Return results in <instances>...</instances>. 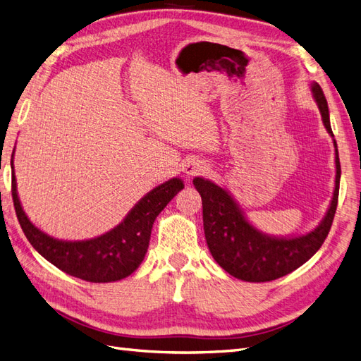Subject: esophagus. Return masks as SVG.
Wrapping results in <instances>:
<instances>
[{
  "instance_id": "obj_1",
  "label": "esophagus",
  "mask_w": 361,
  "mask_h": 361,
  "mask_svg": "<svg viewBox=\"0 0 361 361\" xmlns=\"http://www.w3.org/2000/svg\"><path fill=\"white\" fill-rule=\"evenodd\" d=\"M185 171H187L188 176H195V174H200L206 171V166L202 162L197 161H191L187 164V167H185Z\"/></svg>"
}]
</instances>
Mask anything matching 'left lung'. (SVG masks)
<instances>
[{
	"label": "left lung",
	"mask_w": 361,
	"mask_h": 361,
	"mask_svg": "<svg viewBox=\"0 0 361 361\" xmlns=\"http://www.w3.org/2000/svg\"><path fill=\"white\" fill-rule=\"evenodd\" d=\"M322 122L333 135L329 104L319 84H312ZM334 137V135H333ZM336 147V188L330 209L313 232L297 238H272L256 231L231 195L211 180L195 178L192 182L202 195L203 228L207 247L215 262L228 274L244 281H271L305 264L321 248L333 224L338 200L341 161Z\"/></svg>",
	"instance_id": "left-lung-1"
}]
</instances>
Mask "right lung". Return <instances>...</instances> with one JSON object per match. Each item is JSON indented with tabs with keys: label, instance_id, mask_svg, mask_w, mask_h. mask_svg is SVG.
Here are the masks:
<instances>
[{
	"label": "right lung",
	"instance_id": "add662e5",
	"mask_svg": "<svg viewBox=\"0 0 361 361\" xmlns=\"http://www.w3.org/2000/svg\"><path fill=\"white\" fill-rule=\"evenodd\" d=\"M182 188L180 179H170L145 195L111 232L89 241L68 243L45 235L30 223L19 203L15 173L12 174L16 216L30 244L66 274L92 283L116 281L133 274L146 256L155 218Z\"/></svg>",
	"mask_w": 361,
	"mask_h": 361
}]
</instances>
